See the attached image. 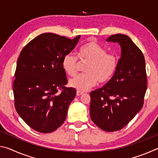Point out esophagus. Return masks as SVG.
Returning a JSON list of instances; mask_svg holds the SVG:
<instances>
[{"label": "esophagus", "instance_id": "1", "mask_svg": "<svg viewBox=\"0 0 158 158\" xmlns=\"http://www.w3.org/2000/svg\"><path fill=\"white\" fill-rule=\"evenodd\" d=\"M84 94V93L81 92V91H79V90H77V96H80Z\"/></svg>", "mask_w": 158, "mask_h": 158}]
</instances>
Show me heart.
I'll return each mask as SVG.
<instances>
[{"label": "heart", "instance_id": "b5f03b06", "mask_svg": "<svg viewBox=\"0 0 158 158\" xmlns=\"http://www.w3.org/2000/svg\"><path fill=\"white\" fill-rule=\"evenodd\" d=\"M79 59L85 64L84 68L85 73L81 74L69 80L70 86L79 91H85L94 86L98 81L106 84L116 73L118 58L114 54L107 53L106 50L94 41H89L79 48ZM64 71L69 76L76 75L79 61L73 53H67L62 60Z\"/></svg>", "mask_w": 158, "mask_h": 158}]
</instances>
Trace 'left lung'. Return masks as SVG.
I'll return each instance as SVG.
<instances>
[{"label":"left lung","mask_w":158,"mask_h":158,"mask_svg":"<svg viewBox=\"0 0 158 158\" xmlns=\"http://www.w3.org/2000/svg\"><path fill=\"white\" fill-rule=\"evenodd\" d=\"M106 41L120 44L121 57L110 81L90 92V115L100 129L114 132L129 123L142 108L147 89L146 63L141 51L127 35H112Z\"/></svg>","instance_id":"1"}]
</instances>
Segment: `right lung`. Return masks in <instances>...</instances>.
Instances as JSON below:
<instances>
[{"instance_id": "add662e5", "label": "right lung", "mask_w": 158, "mask_h": 158, "mask_svg": "<svg viewBox=\"0 0 158 158\" xmlns=\"http://www.w3.org/2000/svg\"><path fill=\"white\" fill-rule=\"evenodd\" d=\"M79 38L43 33L21 50L13 84L15 106L23 121L37 132H52L65 121L76 90L65 86L68 80L62 60Z\"/></svg>"}]
</instances>
